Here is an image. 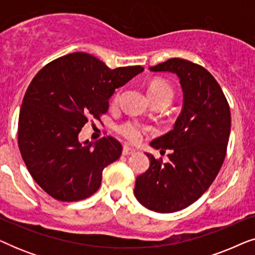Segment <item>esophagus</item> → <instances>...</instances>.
<instances>
[{
  "label": "esophagus",
  "mask_w": 255,
  "mask_h": 255,
  "mask_svg": "<svg viewBox=\"0 0 255 255\" xmlns=\"http://www.w3.org/2000/svg\"><path fill=\"white\" fill-rule=\"evenodd\" d=\"M133 153H135L134 148L128 147V146H124V148H123V154L124 155H130V154H133Z\"/></svg>",
  "instance_id": "34e87169"
}]
</instances>
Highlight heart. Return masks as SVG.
Segmentation results:
<instances>
[{
    "label": "heart",
    "instance_id": "1",
    "mask_svg": "<svg viewBox=\"0 0 255 255\" xmlns=\"http://www.w3.org/2000/svg\"><path fill=\"white\" fill-rule=\"evenodd\" d=\"M147 90L149 96H151V99L153 100V102L159 100H167L170 102L174 96V89L172 85H170L166 79L162 78L153 79L152 81L148 83ZM118 99H120V92L116 93V95H115L114 102L116 103ZM120 132L124 138L128 139V140H130L132 142H137L140 140L145 134L148 133L149 128L147 125L138 123V122H127V123L121 125Z\"/></svg>",
    "mask_w": 255,
    "mask_h": 255
}]
</instances>
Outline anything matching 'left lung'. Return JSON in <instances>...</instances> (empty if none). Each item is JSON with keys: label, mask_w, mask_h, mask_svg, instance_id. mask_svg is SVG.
<instances>
[{"label": "left lung", "mask_w": 255, "mask_h": 255, "mask_svg": "<svg viewBox=\"0 0 255 255\" xmlns=\"http://www.w3.org/2000/svg\"><path fill=\"white\" fill-rule=\"evenodd\" d=\"M149 69L179 76L183 109L173 130L151 142L161 153L170 149L169 161L147 153L151 165L135 180L134 195L149 210L168 214L189 207L214 182L226 155L231 114L221 86L202 66L172 58Z\"/></svg>", "instance_id": "8db88e82"}]
</instances>
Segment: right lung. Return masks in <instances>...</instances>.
Segmentation results:
<instances>
[{
  "label": "right lung",
  "instance_id": "add662e5",
  "mask_svg": "<svg viewBox=\"0 0 255 255\" xmlns=\"http://www.w3.org/2000/svg\"><path fill=\"white\" fill-rule=\"evenodd\" d=\"M144 71L110 69L92 54L75 52L44 66L27 87L18 120V147L33 180L62 202L96 193L102 172L123 147L108 135L95 144L79 141L89 118L101 121L115 89Z\"/></svg>",
  "mask_w": 255,
  "mask_h": 255
}]
</instances>
